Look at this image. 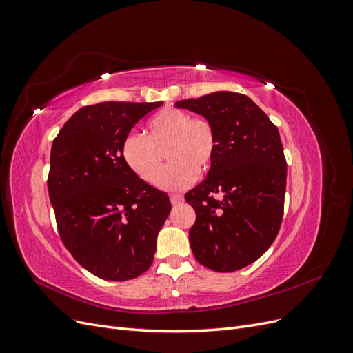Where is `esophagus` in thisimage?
Listing matches in <instances>:
<instances>
[{
    "mask_svg": "<svg viewBox=\"0 0 353 353\" xmlns=\"http://www.w3.org/2000/svg\"><path fill=\"white\" fill-rule=\"evenodd\" d=\"M169 199H170V203H172V205H181V203L184 201V197L183 196H178V194H170L169 196Z\"/></svg>",
    "mask_w": 353,
    "mask_h": 353,
    "instance_id": "34e87169",
    "label": "esophagus"
}]
</instances>
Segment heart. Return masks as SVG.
Wrapping results in <instances>:
<instances>
[{"instance_id": "1", "label": "heart", "mask_w": 353, "mask_h": 353, "mask_svg": "<svg viewBox=\"0 0 353 353\" xmlns=\"http://www.w3.org/2000/svg\"><path fill=\"white\" fill-rule=\"evenodd\" d=\"M171 165L161 176L163 155ZM218 150L215 126L206 117L191 116L179 109H163L148 121L145 137L130 134L122 143V159L144 183L179 191L187 188L199 175L208 174Z\"/></svg>"}]
</instances>
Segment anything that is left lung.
<instances>
[{"label": "left lung", "mask_w": 353, "mask_h": 353, "mask_svg": "<svg viewBox=\"0 0 353 353\" xmlns=\"http://www.w3.org/2000/svg\"><path fill=\"white\" fill-rule=\"evenodd\" d=\"M175 105L206 117L218 137L206 179L185 194L196 210L191 250L209 270H241L270 249L281 227L287 163L279 130L239 92L218 91Z\"/></svg>", "instance_id": "8db88e82"}]
</instances>
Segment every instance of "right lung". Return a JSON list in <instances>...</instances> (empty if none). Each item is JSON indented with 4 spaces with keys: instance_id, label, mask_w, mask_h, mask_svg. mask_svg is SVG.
Returning a JSON list of instances; mask_svg holds the SVG:
<instances>
[{
    "instance_id": "add662e5",
    "label": "right lung",
    "mask_w": 353,
    "mask_h": 353,
    "mask_svg": "<svg viewBox=\"0 0 353 353\" xmlns=\"http://www.w3.org/2000/svg\"><path fill=\"white\" fill-rule=\"evenodd\" d=\"M163 103L105 101L85 105L63 125L50 156L48 194L60 239L95 276L126 281L154 259L170 201L122 159L134 125Z\"/></svg>"
}]
</instances>
